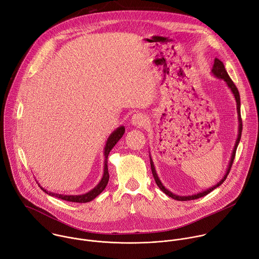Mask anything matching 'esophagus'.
<instances>
[{"mask_svg":"<svg viewBox=\"0 0 259 259\" xmlns=\"http://www.w3.org/2000/svg\"><path fill=\"white\" fill-rule=\"evenodd\" d=\"M131 123L134 126L142 127V126H144L146 124V117H145V115H143L141 113H137V114L133 115V117L131 119Z\"/></svg>","mask_w":259,"mask_h":259,"instance_id":"esophagus-1","label":"esophagus"}]
</instances>
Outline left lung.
Masks as SVG:
<instances>
[{
  "label": "left lung",
  "mask_w": 259,
  "mask_h": 259,
  "mask_svg": "<svg viewBox=\"0 0 259 259\" xmlns=\"http://www.w3.org/2000/svg\"><path fill=\"white\" fill-rule=\"evenodd\" d=\"M212 73H213V75H214L215 77H217V78H219V79H223V80L227 83V85L229 86V88L231 89V91L233 92V94H234V96H235V99H236V102H237L238 118H239V134H238V138H237V140H236V144H235L234 151H233V154H232V158H231V161H230V164H229V167H228L227 173H226V175L224 176V178L221 179L217 184H215L214 187H212V188H210V189H208V190H206V191H204V192H202V193H199V194H196V195H192V196H177V195H175V194L171 193L170 191H168V190L163 186L162 182H161V180L159 179V177H158V175H157V172H156V169H155V166H154V163H153V160H152V158L150 157V159H151V168H152L153 176H154V178H155V180H156L157 186L160 188V190H161L163 193H165L167 196H169V197H171L172 199L177 200V201H190V200H196V199L202 198V197H204V196L208 195L209 193H211L214 189L218 188L221 183H224V182H225V180H226V178L228 177V175H229L230 171H231V168H232V165H233V163H234L235 156H236L237 147H238V144H239L240 139H241L243 125H242L241 110H240V108H241V101H240V94H239L238 88L236 87V85L234 84V82L232 81V79L230 78L229 73H228V71L226 70V67H225V65H224L223 61H220L218 58H215V60H214V64H213V67H212Z\"/></svg>",
  "instance_id": "left-lung-1"
}]
</instances>
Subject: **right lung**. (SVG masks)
I'll return each instance as SVG.
<instances>
[{
    "label": "right lung",
    "instance_id": "right-lung-1",
    "mask_svg": "<svg viewBox=\"0 0 259 259\" xmlns=\"http://www.w3.org/2000/svg\"><path fill=\"white\" fill-rule=\"evenodd\" d=\"M124 133H125V127L121 126L117 130H115L112 134L109 135V137L107 138L106 144L104 146V170H103V176H102L101 180L99 181V183L97 184V186L93 190H91L90 192H88V193H86L84 195H79V196H66V195H59V194L50 193V192L46 191L45 189H43L41 186H39V187L46 194H48L50 196H53V197H56L58 199H62L64 201L76 202V203H87V202L92 201L99 194H101L102 191L107 186V182H108V179H109V174H108V169H107V157H108L109 152L112 151V149L116 145V143L122 138Z\"/></svg>",
    "mask_w": 259,
    "mask_h": 259
}]
</instances>
